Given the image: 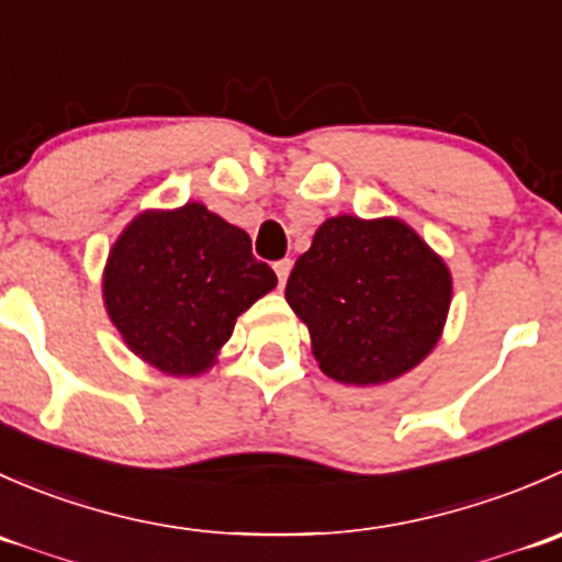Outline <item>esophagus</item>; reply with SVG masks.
Masks as SVG:
<instances>
[{
  "mask_svg": "<svg viewBox=\"0 0 562 562\" xmlns=\"http://www.w3.org/2000/svg\"><path fill=\"white\" fill-rule=\"evenodd\" d=\"M291 269H293V260L291 258L277 260V263H274V274H277V280H280V288L288 282V274H291Z\"/></svg>",
  "mask_w": 562,
  "mask_h": 562,
  "instance_id": "esophagus-1",
  "label": "esophagus"
}]
</instances>
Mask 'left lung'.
<instances>
[{
  "label": "left lung",
  "mask_w": 562,
  "mask_h": 562,
  "mask_svg": "<svg viewBox=\"0 0 562 562\" xmlns=\"http://www.w3.org/2000/svg\"><path fill=\"white\" fill-rule=\"evenodd\" d=\"M454 280L400 217H328L296 260L285 299L323 375L381 386L422 364L443 334Z\"/></svg>",
  "instance_id": "8db88e82"
}]
</instances>
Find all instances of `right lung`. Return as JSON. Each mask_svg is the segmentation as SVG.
<instances>
[{
  "label": "right lung",
  "instance_id": "add662e5",
  "mask_svg": "<svg viewBox=\"0 0 562 562\" xmlns=\"http://www.w3.org/2000/svg\"><path fill=\"white\" fill-rule=\"evenodd\" d=\"M274 285L245 231L187 201L146 209L124 225L105 260L103 304L140 361L198 378L217 364L236 317Z\"/></svg>",
  "mask_w": 562,
  "mask_h": 562
}]
</instances>
